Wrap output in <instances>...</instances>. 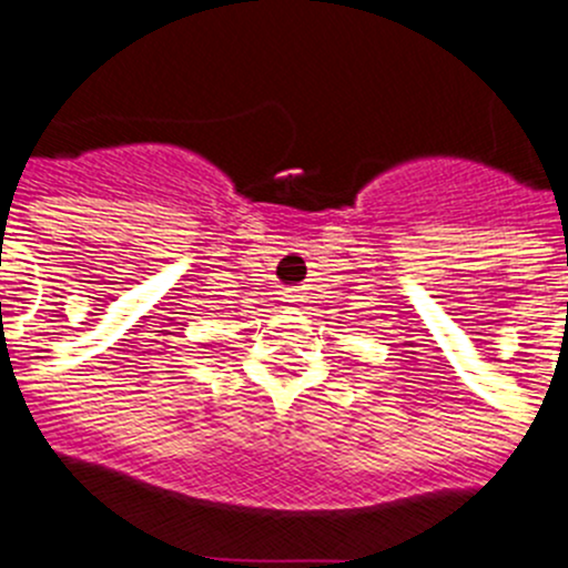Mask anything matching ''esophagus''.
Instances as JSON below:
<instances>
[{
	"mask_svg": "<svg viewBox=\"0 0 568 568\" xmlns=\"http://www.w3.org/2000/svg\"><path fill=\"white\" fill-rule=\"evenodd\" d=\"M286 297H295V295H286Z\"/></svg>",
	"mask_w": 568,
	"mask_h": 568,
	"instance_id": "34e87169",
	"label": "esophagus"
}]
</instances>
